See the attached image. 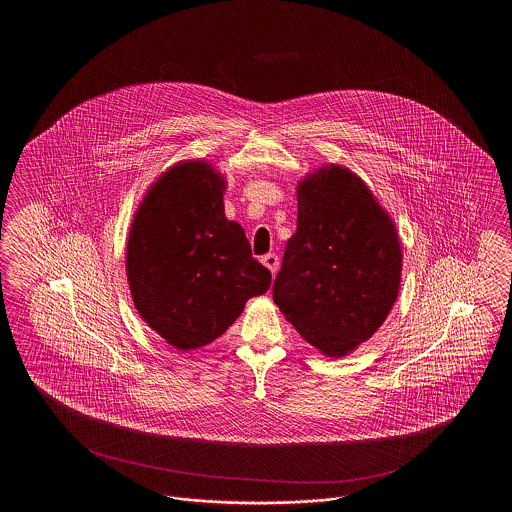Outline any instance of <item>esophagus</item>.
Instances as JSON below:
<instances>
[{"instance_id":"esophagus-1","label":"esophagus","mask_w":512,"mask_h":512,"mask_svg":"<svg viewBox=\"0 0 512 512\" xmlns=\"http://www.w3.org/2000/svg\"><path fill=\"white\" fill-rule=\"evenodd\" d=\"M261 263L265 265V267L272 272V274H276V270H278V255H274V253H268V255H265L263 259H261Z\"/></svg>"}]
</instances>
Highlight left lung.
<instances>
[{"label": "left lung", "instance_id": "obj_1", "mask_svg": "<svg viewBox=\"0 0 512 512\" xmlns=\"http://www.w3.org/2000/svg\"><path fill=\"white\" fill-rule=\"evenodd\" d=\"M403 251L390 213L355 172L324 165L297 182V230L272 297L326 357L353 353L384 324Z\"/></svg>", "mask_w": 512, "mask_h": 512}]
</instances>
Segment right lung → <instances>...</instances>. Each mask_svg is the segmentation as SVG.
<instances>
[{
    "label": "right lung",
    "mask_w": 512,
    "mask_h": 512,
    "mask_svg": "<svg viewBox=\"0 0 512 512\" xmlns=\"http://www.w3.org/2000/svg\"><path fill=\"white\" fill-rule=\"evenodd\" d=\"M226 178L209 161H180L147 190L126 240V278L138 315L192 351L222 336L270 270L251 257L244 228L224 215Z\"/></svg>",
    "instance_id": "add662e5"
}]
</instances>
